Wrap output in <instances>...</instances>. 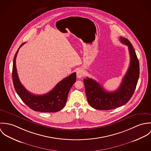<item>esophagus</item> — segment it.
<instances>
[{
  "label": "esophagus",
  "mask_w": 151,
  "mask_h": 151,
  "mask_svg": "<svg viewBox=\"0 0 151 151\" xmlns=\"http://www.w3.org/2000/svg\"><path fill=\"white\" fill-rule=\"evenodd\" d=\"M84 75V71L83 69H78L77 71V77L78 78H82Z\"/></svg>",
  "instance_id": "1"
}]
</instances>
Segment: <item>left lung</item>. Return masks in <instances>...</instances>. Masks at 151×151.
<instances>
[{
	"label": "left lung",
	"instance_id": "left-lung-1",
	"mask_svg": "<svg viewBox=\"0 0 151 151\" xmlns=\"http://www.w3.org/2000/svg\"><path fill=\"white\" fill-rule=\"evenodd\" d=\"M120 42L128 46L130 63L120 87L114 92H108L95 80L86 77L84 83L89 104L95 109L110 110L125 105L132 97L139 76V61L129 41L120 37Z\"/></svg>",
	"mask_w": 151,
	"mask_h": 151
}]
</instances>
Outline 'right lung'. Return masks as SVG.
<instances>
[{
    "mask_svg": "<svg viewBox=\"0 0 151 151\" xmlns=\"http://www.w3.org/2000/svg\"><path fill=\"white\" fill-rule=\"evenodd\" d=\"M25 43H22L16 52L13 65L12 78L14 89L22 101L34 111L45 113L56 112L64 108L68 93L76 81V73H73L60 81L48 93L37 95L28 91L20 81L16 65V59L19 49Z\"/></svg>",
    "mask_w": 151,
    "mask_h": 151,
    "instance_id": "obj_1",
    "label": "right lung"
}]
</instances>
